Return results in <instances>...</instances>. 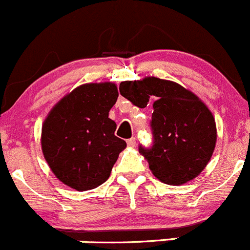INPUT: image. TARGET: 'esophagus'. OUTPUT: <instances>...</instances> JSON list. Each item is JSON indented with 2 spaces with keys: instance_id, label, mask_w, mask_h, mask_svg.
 Masks as SVG:
<instances>
[{
  "instance_id": "obj_1",
  "label": "esophagus",
  "mask_w": 250,
  "mask_h": 250,
  "mask_svg": "<svg viewBox=\"0 0 250 250\" xmlns=\"http://www.w3.org/2000/svg\"><path fill=\"white\" fill-rule=\"evenodd\" d=\"M136 143H137L136 138H130V139H128V141H127V144L129 146H136Z\"/></svg>"
}]
</instances>
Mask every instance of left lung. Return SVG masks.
Returning <instances> with one entry per match:
<instances>
[{
	"mask_svg": "<svg viewBox=\"0 0 250 250\" xmlns=\"http://www.w3.org/2000/svg\"><path fill=\"white\" fill-rule=\"evenodd\" d=\"M120 92L144 108L153 97L150 128L153 146H139L149 169L162 183L183 185L206 167L216 146V122L211 111L195 93L158 78L123 81Z\"/></svg>",
	"mask_w": 250,
	"mask_h": 250,
	"instance_id": "1",
	"label": "left lung"
}]
</instances>
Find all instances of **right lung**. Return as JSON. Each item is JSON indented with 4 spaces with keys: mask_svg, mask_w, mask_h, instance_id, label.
<instances>
[{
    "mask_svg": "<svg viewBox=\"0 0 250 250\" xmlns=\"http://www.w3.org/2000/svg\"><path fill=\"white\" fill-rule=\"evenodd\" d=\"M118 97L113 83H85L62 97L42 128V150L51 171L78 191L95 188L111 175L125 142L108 118Z\"/></svg>",
    "mask_w": 250,
    "mask_h": 250,
    "instance_id": "1",
    "label": "right lung"
}]
</instances>
